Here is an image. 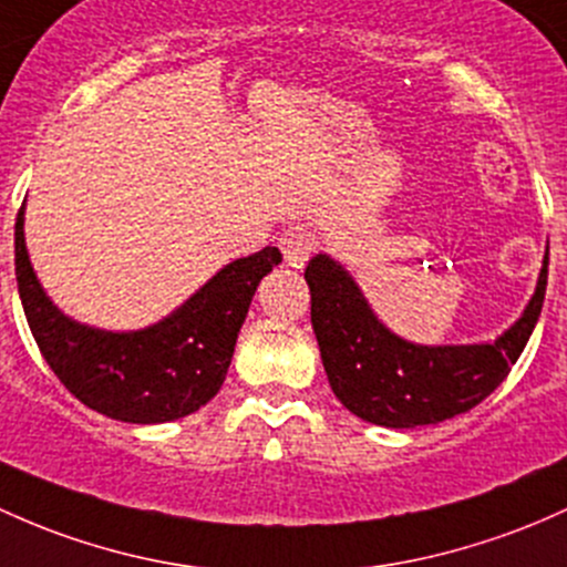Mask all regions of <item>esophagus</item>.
<instances>
[{
	"label": "esophagus",
	"instance_id": "obj_1",
	"mask_svg": "<svg viewBox=\"0 0 567 567\" xmlns=\"http://www.w3.org/2000/svg\"><path fill=\"white\" fill-rule=\"evenodd\" d=\"M279 247H282L285 264L293 266V269H301V266L309 260V252H312L315 241H312V236L303 231V228L293 226L279 236Z\"/></svg>",
	"mask_w": 567,
	"mask_h": 567
}]
</instances>
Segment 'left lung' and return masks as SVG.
Here are the masks:
<instances>
[{"label":"left lung","instance_id":"left-lung-1","mask_svg":"<svg viewBox=\"0 0 567 567\" xmlns=\"http://www.w3.org/2000/svg\"><path fill=\"white\" fill-rule=\"evenodd\" d=\"M549 252L536 293L493 344L422 347L377 320L354 279L328 255L309 260L312 328L331 390L360 420L384 427L435 425L482 403L508 377L546 296Z\"/></svg>","mask_w":567,"mask_h":567}]
</instances>
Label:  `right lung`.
Segmentation results:
<instances>
[{"label": "right lung", "instance_id": "obj_1", "mask_svg": "<svg viewBox=\"0 0 567 567\" xmlns=\"http://www.w3.org/2000/svg\"><path fill=\"white\" fill-rule=\"evenodd\" d=\"M282 264L277 247L234 260L177 312L151 328L112 333L80 326L42 290L16 217V279L42 358L70 393L112 420L155 425L213 401L231 365L236 336L260 279Z\"/></svg>", "mask_w": 567, "mask_h": 567}]
</instances>
